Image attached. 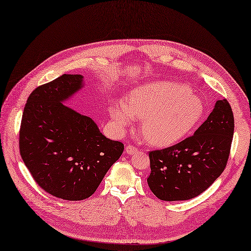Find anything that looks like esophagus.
<instances>
[{"mask_svg":"<svg viewBox=\"0 0 251 251\" xmlns=\"http://www.w3.org/2000/svg\"><path fill=\"white\" fill-rule=\"evenodd\" d=\"M137 151H138V150H137V148H136V147L130 146V144L126 147V153L128 154V155H133L135 153H137Z\"/></svg>","mask_w":251,"mask_h":251,"instance_id":"1","label":"esophagus"}]
</instances>
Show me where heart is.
I'll use <instances>...</instances> for the list:
<instances>
[{
    "label": "heart",
    "instance_id": "b5f03b06",
    "mask_svg": "<svg viewBox=\"0 0 251 251\" xmlns=\"http://www.w3.org/2000/svg\"><path fill=\"white\" fill-rule=\"evenodd\" d=\"M111 117L120 130L142 119L141 133L153 146L170 147L179 142L200 123L204 104L200 98L177 82H146L130 92L126 103L114 102Z\"/></svg>",
    "mask_w": 251,
    "mask_h": 251
}]
</instances>
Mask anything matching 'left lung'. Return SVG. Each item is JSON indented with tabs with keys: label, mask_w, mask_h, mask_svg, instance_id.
I'll use <instances>...</instances> for the list:
<instances>
[{
	"label": "left lung",
	"mask_w": 251,
	"mask_h": 251,
	"mask_svg": "<svg viewBox=\"0 0 251 251\" xmlns=\"http://www.w3.org/2000/svg\"><path fill=\"white\" fill-rule=\"evenodd\" d=\"M234 130L230 104L217 100L207 119L191 137L150 151L148 184L158 199L189 200L214 183L228 160Z\"/></svg>",
	"instance_id": "1"
}]
</instances>
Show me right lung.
Returning a JSON list of instances; mask_svg holds the SVG:
<instances>
[{
  "instance_id": "1",
  "label": "right lung",
  "mask_w": 251,
  "mask_h": 251,
  "mask_svg": "<svg viewBox=\"0 0 251 251\" xmlns=\"http://www.w3.org/2000/svg\"><path fill=\"white\" fill-rule=\"evenodd\" d=\"M83 87L80 74H64L29 95L20 128V151L45 192L68 201L92 196L124 151L88 116L64 104Z\"/></svg>"
}]
</instances>
